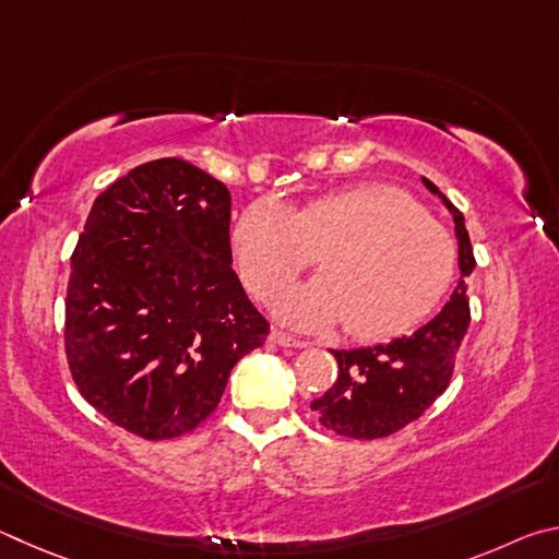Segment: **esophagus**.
<instances>
[{"instance_id":"esophagus-1","label":"esophagus","mask_w":559,"mask_h":559,"mask_svg":"<svg viewBox=\"0 0 559 559\" xmlns=\"http://www.w3.org/2000/svg\"><path fill=\"white\" fill-rule=\"evenodd\" d=\"M270 341H272V344H277V346H285V348H307V346H309L307 341H301V338L289 336V334H285V331H282V329H272Z\"/></svg>"}]
</instances>
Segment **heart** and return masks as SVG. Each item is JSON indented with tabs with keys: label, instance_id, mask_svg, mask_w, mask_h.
<instances>
[{
	"label": "heart",
	"instance_id": "b5f03b06",
	"mask_svg": "<svg viewBox=\"0 0 559 559\" xmlns=\"http://www.w3.org/2000/svg\"><path fill=\"white\" fill-rule=\"evenodd\" d=\"M233 240L258 301H270L317 254L321 277L287 289L274 311L305 331L344 321L356 341H388L423 324L456 272L449 233L413 195L383 183L324 193L297 211L258 201L242 211Z\"/></svg>",
	"mask_w": 559,
	"mask_h": 559
}]
</instances>
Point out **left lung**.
I'll list each match as a JSON object with an SVG mask.
<instances>
[{
	"label": "left lung",
	"mask_w": 559,
	"mask_h": 559,
	"mask_svg": "<svg viewBox=\"0 0 559 559\" xmlns=\"http://www.w3.org/2000/svg\"><path fill=\"white\" fill-rule=\"evenodd\" d=\"M425 186L454 215L462 280L439 314L415 334L400 336L385 346L331 350L338 364L334 388L311 403L319 423L348 439H380L400 432L423 417L452 383L459 346L466 336L472 309L464 277L474 272L476 258L464 215L437 186Z\"/></svg>",
	"instance_id": "obj_1"
}]
</instances>
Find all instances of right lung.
Here are the masks:
<instances>
[{"mask_svg":"<svg viewBox=\"0 0 559 559\" xmlns=\"http://www.w3.org/2000/svg\"><path fill=\"white\" fill-rule=\"evenodd\" d=\"M230 254V191L183 159L97 195L71 254L66 358L81 395L142 439L199 427L270 324Z\"/></svg>","mask_w":559,"mask_h":559,"instance_id":"add662e5","label":"right lung"}]
</instances>
